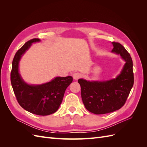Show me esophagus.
Here are the masks:
<instances>
[{
  "mask_svg": "<svg viewBox=\"0 0 147 147\" xmlns=\"http://www.w3.org/2000/svg\"><path fill=\"white\" fill-rule=\"evenodd\" d=\"M82 76V75L81 74H80L79 72H75L73 74V77L75 80H78L79 78H80Z\"/></svg>",
  "mask_w": 147,
  "mask_h": 147,
  "instance_id": "34e87169",
  "label": "esophagus"
}]
</instances>
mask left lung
<instances>
[{"mask_svg": "<svg viewBox=\"0 0 147 147\" xmlns=\"http://www.w3.org/2000/svg\"><path fill=\"white\" fill-rule=\"evenodd\" d=\"M113 53L120 55L126 61L118 76L109 81L89 82L79 79L81 96L85 108L96 115L113 112L126 103L134 84L132 60L130 54L118 42H113Z\"/></svg>", "mask_w": 147, "mask_h": 147, "instance_id": "left-lung-1", "label": "left lung"}]
</instances>
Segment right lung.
<instances>
[{
	"label": "right lung",
	"instance_id": "add662e5",
	"mask_svg": "<svg viewBox=\"0 0 147 147\" xmlns=\"http://www.w3.org/2000/svg\"><path fill=\"white\" fill-rule=\"evenodd\" d=\"M39 41L38 38L31 39L17 51L12 62L10 80L17 101L22 107L32 113L45 116L59 109L66 88L73 78L56 77L41 85H29L23 80L18 72L19 61L31 44Z\"/></svg>",
	"mask_w": 147,
	"mask_h": 147
}]
</instances>
